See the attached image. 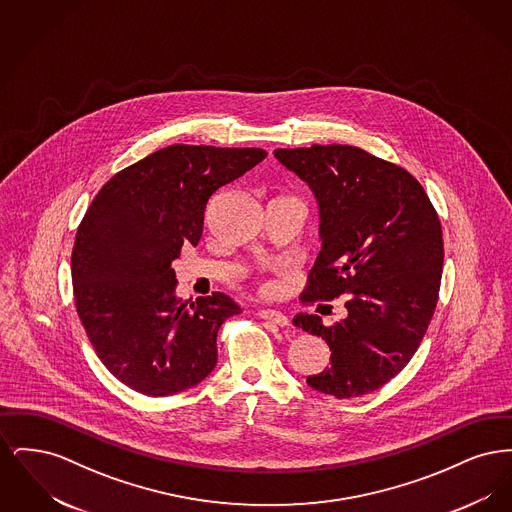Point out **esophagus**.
Listing matches in <instances>:
<instances>
[{"label": "esophagus", "instance_id": "esophagus-1", "mask_svg": "<svg viewBox=\"0 0 512 512\" xmlns=\"http://www.w3.org/2000/svg\"><path fill=\"white\" fill-rule=\"evenodd\" d=\"M257 315L263 318V320H268V322H274L276 326H282V328L290 324V318L286 317L284 313L276 311V309H259V311H257Z\"/></svg>", "mask_w": 512, "mask_h": 512}]
</instances>
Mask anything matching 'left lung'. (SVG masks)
I'll return each mask as SVG.
<instances>
[{
  "label": "left lung",
  "instance_id": "obj_1",
  "mask_svg": "<svg viewBox=\"0 0 512 512\" xmlns=\"http://www.w3.org/2000/svg\"><path fill=\"white\" fill-rule=\"evenodd\" d=\"M274 157L317 197L322 249L303 303L345 295L347 318L297 328L330 345V366L309 376L338 399L382 388L413 359L438 305L443 236L430 197L411 172L355 146L276 149Z\"/></svg>",
  "mask_w": 512,
  "mask_h": 512
}]
</instances>
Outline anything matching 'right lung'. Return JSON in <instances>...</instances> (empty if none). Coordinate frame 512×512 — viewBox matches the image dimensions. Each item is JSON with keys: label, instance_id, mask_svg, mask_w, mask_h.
<instances>
[{"label": "right lung", "instance_id": "obj_1", "mask_svg": "<svg viewBox=\"0 0 512 512\" xmlns=\"http://www.w3.org/2000/svg\"><path fill=\"white\" fill-rule=\"evenodd\" d=\"M265 157L259 147H163L117 172L90 203L74 238V303L124 386L163 397L217 365L219 328L242 309L220 292L188 305L171 263L199 242L209 199Z\"/></svg>", "mask_w": 512, "mask_h": 512}]
</instances>
